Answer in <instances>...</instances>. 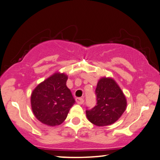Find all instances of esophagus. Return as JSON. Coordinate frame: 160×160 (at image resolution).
Returning a JSON list of instances; mask_svg holds the SVG:
<instances>
[{"instance_id": "34e87169", "label": "esophagus", "mask_w": 160, "mask_h": 160, "mask_svg": "<svg viewBox=\"0 0 160 160\" xmlns=\"http://www.w3.org/2000/svg\"><path fill=\"white\" fill-rule=\"evenodd\" d=\"M76 102H78V104H83V102H84V100H83V98H76Z\"/></svg>"}]
</instances>
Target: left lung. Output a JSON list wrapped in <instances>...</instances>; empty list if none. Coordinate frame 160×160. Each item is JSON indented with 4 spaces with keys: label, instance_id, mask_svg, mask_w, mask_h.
I'll list each match as a JSON object with an SVG mask.
<instances>
[{
    "label": "left lung",
    "instance_id": "left-lung-1",
    "mask_svg": "<svg viewBox=\"0 0 160 160\" xmlns=\"http://www.w3.org/2000/svg\"><path fill=\"white\" fill-rule=\"evenodd\" d=\"M97 105L86 110L88 120L98 126L114 123L126 109L127 101L120 86L110 78H102L97 85Z\"/></svg>",
    "mask_w": 160,
    "mask_h": 160
}]
</instances>
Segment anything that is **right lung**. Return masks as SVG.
Returning a JSON list of instances; mask_svg holds the SVG:
<instances>
[{"label":"right lung","mask_w":160,"mask_h":160,"mask_svg":"<svg viewBox=\"0 0 160 160\" xmlns=\"http://www.w3.org/2000/svg\"><path fill=\"white\" fill-rule=\"evenodd\" d=\"M68 76L57 72L40 82L31 95L33 114L40 122L49 126L59 125L66 120L75 102L66 86Z\"/></svg>","instance_id":"obj_1"}]
</instances>
